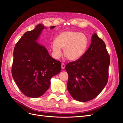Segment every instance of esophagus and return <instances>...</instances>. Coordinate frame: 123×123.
<instances>
[{
    "instance_id": "34e87169",
    "label": "esophagus",
    "mask_w": 123,
    "mask_h": 123,
    "mask_svg": "<svg viewBox=\"0 0 123 123\" xmlns=\"http://www.w3.org/2000/svg\"><path fill=\"white\" fill-rule=\"evenodd\" d=\"M61 66H62V69H64L65 68V65L64 64H62Z\"/></svg>"
}]
</instances>
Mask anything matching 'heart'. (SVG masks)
I'll use <instances>...</instances> for the list:
<instances>
[{
  "mask_svg": "<svg viewBox=\"0 0 123 123\" xmlns=\"http://www.w3.org/2000/svg\"><path fill=\"white\" fill-rule=\"evenodd\" d=\"M89 38L84 33L72 31L61 33L52 44L53 52L56 58L62 55L64 49L65 56L70 61H76L83 56L89 46Z\"/></svg>",
  "mask_w": 123,
  "mask_h": 123,
  "instance_id": "obj_1",
  "label": "heart"
}]
</instances>
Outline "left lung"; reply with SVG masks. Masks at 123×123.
Returning a JSON list of instances; mask_svg holds the SVG:
<instances>
[{"label":"left lung","mask_w":123,"mask_h":123,"mask_svg":"<svg viewBox=\"0 0 123 123\" xmlns=\"http://www.w3.org/2000/svg\"><path fill=\"white\" fill-rule=\"evenodd\" d=\"M109 65L106 44L94 33L83 56L66 66L69 75L67 89L72 97L82 102L96 97L107 83Z\"/></svg>","instance_id":"left-lung-1"}]
</instances>
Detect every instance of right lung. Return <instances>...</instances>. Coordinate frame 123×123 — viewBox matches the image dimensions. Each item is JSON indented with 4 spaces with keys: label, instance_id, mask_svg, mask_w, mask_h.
Returning <instances> with one entry per match:
<instances>
[{
    "label": "right lung",
    "instance_id": "right-lung-1",
    "mask_svg": "<svg viewBox=\"0 0 123 123\" xmlns=\"http://www.w3.org/2000/svg\"><path fill=\"white\" fill-rule=\"evenodd\" d=\"M55 26H51L53 29ZM42 24L25 32L14 48L12 75L20 90L27 96L37 98L50 86V80L61 71V64L37 41L44 29Z\"/></svg>",
    "mask_w": 123,
    "mask_h": 123
}]
</instances>
